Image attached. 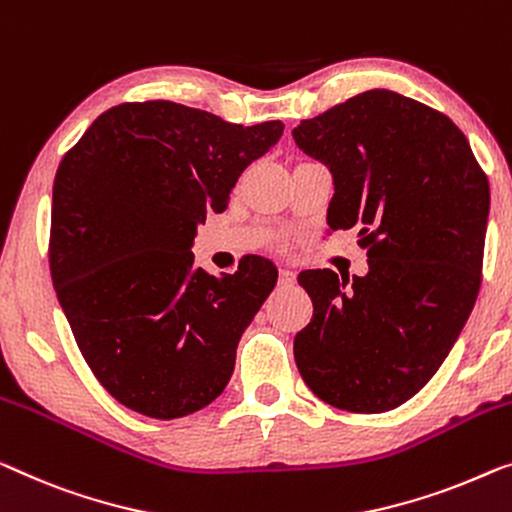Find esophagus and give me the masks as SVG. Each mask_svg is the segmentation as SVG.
<instances>
[{
    "label": "esophagus",
    "mask_w": 512,
    "mask_h": 512,
    "mask_svg": "<svg viewBox=\"0 0 512 512\" xmlns=\"http://www.w3.org/2000/svg\"><path fill=\"white\" fill-rule=\"evenodd\" d=\"M296 282V273L292 269H287V266H282L280 269V285H294Z\"/></svg>",
    "instance_id": "obj_1"
}]
</instances>
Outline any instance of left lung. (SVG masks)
Wrapping results in <instances>:
<instances>
[{
	"label": "left lung",
	"instance_id": "obj_1",
	"mask_svg": "<svg viewBox=\"0 0 512 512\" xmlns=\"http://www.w3.org/2000/svg\"><path fill=\"white\" fill-rule=\"evenodd\" d=\"M329 167L331 230L358 227L368 273L303 271L315 312L294 358L319 400L381 414L421 391L474 310L490 183L446 114L388 89L363 91L292 131Z\"/></svg>",
	"mask_w": 512,
	"mask_h": 512
}]
</instances>
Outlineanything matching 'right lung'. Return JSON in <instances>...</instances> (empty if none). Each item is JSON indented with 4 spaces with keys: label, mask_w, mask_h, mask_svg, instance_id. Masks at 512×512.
Masks as SVG:
<instances>
[{
    "label": "right lung",
    "mask_w": 512,
    "mask_h": 512,
    "mask_svg": "<svg viewBox=\"0 0 512 512\" xmlns=\"http://www.w3.org/2000/svg\"><path fill=\"white\" fill-rule=\"evenodd\" d=\"M282 131L172 101L124 103L59 163L52 282L91 372L124 407L170 421L225 391L278 269L253 255L234 276H209L190 248Z\"/></svg>",
    "instance_id": "add662e5"
}]
</instances>
